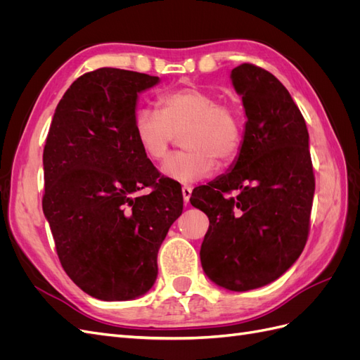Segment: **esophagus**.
I'll return each mask as SVG.
<instances>
[{
    "label": "esophagus",
    "instance_id": "esophagus-1",
    "mask_svg": "<svg viewBox=\"0 0 360 360\" xmlns=\"http://www.w3.org/2000/svg\"><path fill=\"white\" fill-rule=\"evenodd\" d=\"M181 193H183V201L188 204L191 195H192V186H189V184H184V186L181 188Z\"/></svg>",
    "mask_w": 360,
    "mask_h": 360
}]
</instances>
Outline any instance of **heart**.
I'll return each mask as SVG.
<instances>
[{
	"label": "heart",
	"instance_id": "1",
	"mask_svg": "<svg viewBox=\"0 0 360 360\" xmlns=\"http://www.w3.org/2000/svg\"><path fill=\"white\" fill-rule=\"evenodd\" d=\"M158 110L139 108L134 129L143 153L151 160L165 158L176 135L186 148L167 158L160 171L180 183L197 181L216 165H230L240 155L245 138L242 112L201 86H181L158 97Z\"/></svg>",
	"mask_w": 360,
	"mask_h": 360
}]
</instances>
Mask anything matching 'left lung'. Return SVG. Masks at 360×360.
Here are the masks:
<instances>
[{
    "instance_id": "obj_1",
    "label": "left lung",
    "mask_w": 360,
    "mask_h": 360,
    "mask_svg": "<svg viewBox=\"0 0 360 360\" xmlns=\"http://www.w3.org/2000/svg\"><path fill=\"white\" fill-rule=\"evenodd\" d=\"M231 79L248 117L240 155L191 204L210 221L200 250L205 275L248 291L278 279L302 254L315 177L307 123L285 86L250 63L233 69Z\"/></svg>"
}]
</instances>
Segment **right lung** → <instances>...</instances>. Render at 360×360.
Instances as JSON below:
<instances>
[{
    "mask_svg": "<svg viewBox=\"0 0 360 360\" xmlns=\"http://www.w3.org/2000/svg\"><path fill=\"white\" fill-rule=\"evenodd\" d=\"M158 82L114 68L84 73L60 101L43 150L41 205L60 263L101 300L153 287L158 250L183 210L181 188L159 176L135 136L138 93Z\"/></svg>",
    "mask_w": 360,
    "mask_h": 360,
    "instance_id": "right-lung-1",
    "label": "right lung"
}]
</instances>
